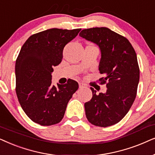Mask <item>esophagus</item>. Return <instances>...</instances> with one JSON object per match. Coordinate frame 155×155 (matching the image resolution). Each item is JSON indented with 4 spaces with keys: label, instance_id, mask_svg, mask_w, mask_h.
<instances>
[{
    "label": "esophagus",
    "instance_id": "esophagus-1",
    "mask_svg": "<svg viewBox=\"0 0 155 155\" xmlns=\"http://www.w3.org/2000/svg\"><path fill=\"white\" fill-rule=\"evenodd\" d=\"M79 88H87V86L86 84H84L83 83H79Z\"/></svg>",
    "mask_w": 155,
    "mask_h": 155
}]
</instances>
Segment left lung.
Masks as SVG:
<instances>
[{"label":"left lung","mask_w":155,"mask_h":155,"mask_svg":"<svg viewBox=\"0 0 155 155\" xmlns=\"http://www.w3.org/2000/svg\"><path fill=\"white\" fill-rule=\"evenodd\" d=\"M79 36L100 47L101 59L99 73L100 84H106L105 94H96L91 87L93 97L85 103L86 115L91 124L108 127L125 116L137 95L140 68L137 55L126 38L107 28L84 29Z\"/></svg>","instance_id":"obj_1"}]
</instances>
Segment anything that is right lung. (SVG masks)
I'll return each mask as SVG.
<instances>
[{
	"instance_id": "add662e5",
	"label": "right lung",
	"mask_w": 155,
	"mask_h": 155,
	"mask_svg": "<svg viewBox=\"0 0 155 155\" xmlns=\"http://www.w3.org/2000/svg\"><path fill=\"white\" fill-rule=\"evenodd\" d=\"M81 29L52 28L32 35L22 45L15 62V91L25 114L43 126L59 123L68 102L79 88L74 80L51 86L53 67L63 58L65 45Z\"/></svg>"
}]
</instances>
